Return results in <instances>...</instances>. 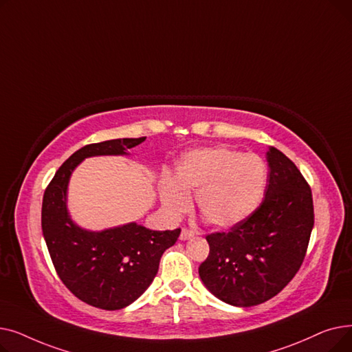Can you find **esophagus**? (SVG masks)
Returning <instances> with one entry per match:
<instances>
[{
    "instance_id": "34e87169",
    "label": "esophagus",
    "mask_w": 352,
    "mask_h": 352,
    "mask_svg": "<svg viewBox=\"0 0 352 352\" xmlns=\"http://www.w3.org/2000/svg\"><path fill=\"white\" fill-rule=\"evenodd\" d=\"M192 236H194V232H192V231H190V230H187V228H182L181 235H179V239H181V241H187V239H191Z\"/></svg>"
}]
</instances>
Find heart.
Wrapping results in <instances>:
<instances>
[{
  "label": "heart",
  "instance_id": "heart-1",
  "mask_svg": "<svg viewBox=\"0 0 352 352\" xmlns=\"http://www.w3.org/2000/svg\"><path fill=\"white\" fill-rule=\"evenodd\" d=\"M267 182L268 168L260 155L198 148L178 161L174 178H161L160 198L166 212L179 217L190 208L188 194H197L198 211L211 226L232 228L260 208Z\"/></svg>",
  "mask_w": 352,
  "mask_h": 352
}]
</instances>
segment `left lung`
<instances>
[{"label": "left lung", "mask_w": 352, "mask_h": 352, "mask_svg": "<svg viewBox=\"0 0 352 352\" xmlns=\"http://www.w3.org/2000/svg\"><path fill=\"white\" fill-rule=\"evenodd\" d=\"M268 186L264 201L244 223L207 236L210 254L198 268L207 289L234 307L263 304L300 270L311 231L309 186L280 150L267 151Z\"/></svg>", "instance_id": "8db88e82"}]
</instances>
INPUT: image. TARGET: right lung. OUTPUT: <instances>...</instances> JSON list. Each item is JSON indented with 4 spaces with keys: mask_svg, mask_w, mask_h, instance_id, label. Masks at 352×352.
<instances>
[{
    "mask_svg": "<svg viewBox=\"0 0 352 352\" xmlns=\"http://www.w3.org/2000/svg\"><path fill=\"white\" fill-rule=\"evenodd\" d=\"M144 141L120 138L82 146L60 166L44 192L41 226L52 264L77 298L101 309H121L138 300L181 230L153 231L137 223L101 231L82 228L68 211V184L85 158L129 155Z\"/></svg>",
    "mask_w": 352,
    "mask_h": 352,
    "instance_id": "add662e5",
    "label": "right lung"
}]
</instances>
